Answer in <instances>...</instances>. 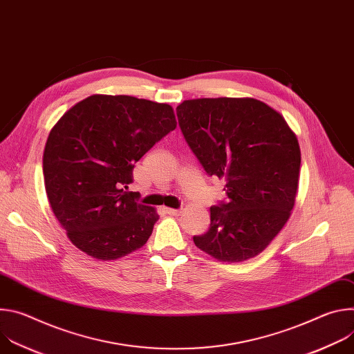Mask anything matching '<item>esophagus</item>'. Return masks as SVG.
Here are the masks:
<instances>
[{
  "label": "esophagus",
  "instance_id": "obj_1",
  "mask_svg": "<svg viewBox=\"0 0 354 354\" xmlns=\"http://www.w3.org/2000/svg\"><path fill=\"white\" fill-rule=\"evenodd\" d=\"M164 212L169 216H179L182 213L179 209H171V207H164Z\"/></svg>",
  "mask_w": 354,
  "mask_h": 354
}]
</instances>
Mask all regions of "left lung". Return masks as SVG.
Instances as JSON below:
<instances>
[{"label":"left lung","instance_id":"obj_1","mask_svg":"<svg viewBox=\"0 0 354 354\" xmlns=\"http://www.w3.org/2000/svg\"><path fill=\"white\" fill-rule=\"evenodd\" d=\"M180 130L210 176L225 180L227 203L210 207L194 245L218 262L258 257L291 216L301 151L284 118L255 97H198L176 108Z\"/></svg>","mask_w":354,"mask_h":354}]
</instances>
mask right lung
<instances>
[{
  "label": "right lung",
  "instance_id": "obj_1",
  "mask_svg": "<svg viewBox=\"0 0 354 354\" xmlns=\"http://www.w3.org/2000/svg\"><path fill=\"white\" fill-rule=\"evenodd\" d=\"M171 105L129 95H91L50 130L43 175L50 207L68 239L97 261L141 248L160 216L126 192L134 164L169 131Z\"/></svg>",
  "mask_w": 354,
  "mask_h": 354
}]
</instances>
